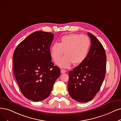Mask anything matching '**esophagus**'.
<instances>
[{"label":"esophagus","mask_w":121,"mask_h":121,"mask_svg":"<svg viewBox=\"0 0 121 121\" xmlns=\"http://www.w3.org/2000/svg\"><path fill=\"white\" fill-rule=\"evenodd\" d=\"M66 72V70H64V69H61V70H60L61 73H65Z\"/></svg>","instance_id":"obj_1"}]
</instances>
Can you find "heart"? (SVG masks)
Returning a JSON list of instances; mask_svg holds the SVG:
<instances>
[{"label": "heart", "instance_id": "b5f03b06", "mask_svg": "<svg viewBox=\"0 0 121 121\" xmlns=\"http://www.w3.org/2000/svg\"><path fill=\"white\" fill-rule=\"evenodd\" d=\"M90 46L89 38L86 35L70 34L62 36L59 44L55 43L50 48V54L53 60L57 62L64 52L65 56L57 62V65L67 68L72 64L74 65L82 62L87 56Z\"/></svg>", "mask_w": 121, "mask_h": 121}]
</instances>
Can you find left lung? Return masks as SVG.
<instances>
[{
	"label": "left lung",
	"instance_id": "1",
	"mask_svg": "<svg viewBox=\"0 0 121 121\" xmlns=\"http://www.w3.org/2000/svg\"><path fill=\"white\" fill-rule=\"evenodd\" d=\"M91 47L85 60L69 73L68 91L77 102L93 99L102 84L106 70V55L100 42L88 32Z\"/></svg>",
	"mask_w": 121,
	"mask_h": 121
}]
</instances>
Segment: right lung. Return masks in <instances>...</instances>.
<instances>
[{
	"instance_id": "add662e5",
	"label": "right lung",
	"mask_w": 121,
	"mask_h": 121,
	"mask_svg": "<svg viewBox=\"0 0 121 121\" xmlns=\"http://www.w3.org/2000/svg\"><path fill=\"white\" fill-rule=\"evenodd\" d=\"M54 35L38 31L19 44L14 51L13 72L21 92L29 100L38 102L50 95L60 74L51 61L50 47Z\"/></svg>"
}]
</instances>
